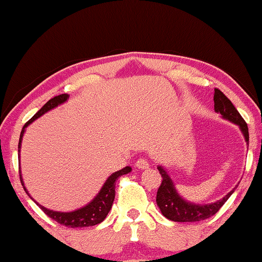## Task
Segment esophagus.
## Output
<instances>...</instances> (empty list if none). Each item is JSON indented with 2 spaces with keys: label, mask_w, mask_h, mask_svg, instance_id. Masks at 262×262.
I'll return each mask as SVG.
<instances>
[{
  "label": "esophagus",
  "mask_w": 262,
  "mask_h": 262,
  "mask_svg": "<svg viewBox=\"0 0 262 262\" xmlns=\"http://www.w3.org/2000/svg\"><path fill=\"white\" fill-rule=\"evenodd\" d=\"M136 167H138L139 169H141V171H143V169H147L149 167V163L147 161V159H145V158H141V159H139L138 161H136Z\"/></svg>",
  "instance_id": "1"
}]
</instances>
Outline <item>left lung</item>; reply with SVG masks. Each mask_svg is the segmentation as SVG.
<instances>
[{
	"mask_svg": "<svg viewBox=\"0 0 262 262\" xmlns=\"http://www.w3.org/2000/svg\"><path fill=\"white\" fill-rule=\"evenodd\" d=\"M213 102H215V112L221 114L222 119L230 121L231 123L238 126L243 134V138H245V141L247 145H249L248 127H247V123L242 119L240 113L230 102V99L227 98V96L222 91L215 89ZM158 169L163 177V182H161V185L157 192V205L159 206L161 213L166 219L174 221V222H198V221H203L213 216L221 209V206L226 203L228 198L234 193L237 186H235L230 192H228L223 198L213 202V203H192V202L186 201L178 193L174 183L172 182L166 169L160 165L158 166Z\"/></svg>",
	"mask_w": 262,
	"mask_h": 262,
	"instance_id": "obj_1",
	"label": "left lung"
}]
</instances>
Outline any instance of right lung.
<instances>
[{"mask_svg": "<svg viewBox=\"0 0 262 262\" xmlns=\"http://www.w3.org/2000/svg\"><path fill=\"white\" fill-rule=\"evenodd\" d=\"M69 97L70 96L68 94H62V95L56 96V97H53L52 99H50V101L47 102L46 104L43 105L42 108L40 109L39 112L25 124L21 130L19 147H17V150H19V158H20V152H21L22 138H24L26 128H27L32 122H34L36 119H39L40 116H42L43 114H46L47 112H50V110L57 108V106L62 104V103H65L69 99ZM19 166H20V160H19ZM19 168H20V180H21L22 186H24L26 193L31 197V200H33V197L28 193V191L25 186L24 179H22V174H21V167ZM130 171H132V167L126 166L124 168L120 169V171L114 172L113 174H110L108 178H106L105 183L103 184V186L101 187V190H99V192L96 194L89 203L82 206V208L73 210V211H69V212L54 211V210L47 209L41 204H39L36 201L34 200L33 201L35 202L36 205H39V208L41 209L47 216L56 221V222L62 224V226H66L70 228H84V227L96 226V224L101 223L102 221L105 219L106 215H108V212L110 211V209H112L114 200H115V184H116L117 178L123 174H127V173H129Z\"/></svg>", "mask_w": 262, "mask_h": 262, "instance_id": "add662e5", "label": "right lung"}]
</instances>
